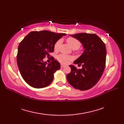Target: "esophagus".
I'll return each mask as SVG.
<instances>
[{"label":"esophagus","instance_id":"esophagus-1","mask_svg":"<svg viewBox=\"0 0 124 124\" xmlns=\"http://www.w3.org/2000/svg\"><path fill=\"white\" fill-rule=\"evenodd\" d=\"M65 67V65H63V64H61V68H64Z\"/></svg>","mask_w":124,"mask_h":124}]
</instances>
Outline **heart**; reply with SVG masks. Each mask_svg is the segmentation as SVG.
<instances>
[{
    "mask_svg": "<svg viewBox=\"0 0 124 124\" xmlns=\"http://www.w3.org/2000/svg\"><path fill=\"white\" fill-rule=\"evenodd\" d=\"M67 41L69 46L71 47L73 49H78L80 47L81 43L78 39L73 37H69L67 39ZM61 44V40H57L55 43L54 46V48L55 51H57L59 49V47ZM57 60L63 64H67L69 62V61L72 60V57L70 56H68L64 54H60L57 56Z\"/></svg>",
    "mask_w": 124,
    "mask_h": 124,
    "instance_id": "heart-1",
    "label": "heart"
}]
</instances>
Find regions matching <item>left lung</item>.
Returning <instances> with one entry per match:
<instances>
[{
  "mask_svg": "<svg viewBox=\"0 0 124 124\" xmlns=\"http://www.w3.org/2000/svg\"><path fill=\"white\" fill-rule=\"evenodd\" d=\"M71 36L83 44L84 49L74 63L82 65L77 69L70 65L71 72L67 75L69 83L76 89L85 91L93 87L98 82L106 65L107 51L105 44L95 34L80 33Z\"/></svg>",
  "mask_w": 124,
  "mask_h": 124,
  "instance_id": "obj_1",
  "label": "left lung"
}]
</instances>
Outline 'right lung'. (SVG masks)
I'll return each instance as SVG.
<instances>
[{"label": "right lung", "mask_w": 124, "mask_h": 124, "mask_svg": "<svg viewBox=\"0 0 124 124\" xmlns=\"http://www.w3.org/2000/svg\"><path fill=\"white\" fill-rule=\"evenodd\" d=\"M65 35L47 30L32 31L20 42L17 63L23 79L30 86L44 88L53 80L54 73L61 68L60 63L54 58L47 64L43 59L54 52L55 43Z\"/></svg>", "instance_id": "1"}]
</instances>
